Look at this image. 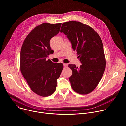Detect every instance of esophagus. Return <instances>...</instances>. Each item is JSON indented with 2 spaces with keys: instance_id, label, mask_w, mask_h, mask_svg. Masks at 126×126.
Listing matches in <instances>:
<instances>
[{
  "instance_id": "1",
  "label": "esophagus",
  "mask_w": 126,
  "mask_h": 126,
  "mask_svg": "<svg viewBox=\"0 0 126 126\" xmlns=\"http://www.w3.org/2000/svg\"><path fill=\"white\" fill-rule=\"evenodd\" d=\"M63 65H64V67H67L68 66V64H65V63H64V64H63Z\"/></svg>"
}]
</instances>
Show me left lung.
Returning a JSON list of instances; mask_svg holds the SVG:
<instances>
[{
	"mask_svg": "<svg viewBox=\"0 0 126 126\" xmlns=\"http://www.w3.org/2000/svg\"><path fill=\"white\" fill-rule=\"evenodd\" d=\"M60 32L67 36L82 64L79 68L75 65H68L72 71L69 78L71 87L80 94L91 93L99 83L106 67L100 36L90 26L75 21L63 23Z\"/></svg>",
	"mask_w": 126,
	"mask_h": 126,
	"instance_id": "1",
	"label": "left lung"
}]
</instances>
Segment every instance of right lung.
Here are the masks:
<instances>
[{"label":"right lung","mask_w":126,"mask_h":126,"mask_svg":"<svg viewBox=\"0 0 126 126\" xmlns=\"http://www.w3.org/2000/svg\"><path fill=\"white\" fill-rule=\"evenodd\" d=\"M61 25V23H43L37 26L27 35L21 47V72L32 91L42 97L55 92L63 69L62 63L46 60L53 51L50 40L59 33Z\"/></svg>","instance_id":"1"}]
</instances>
